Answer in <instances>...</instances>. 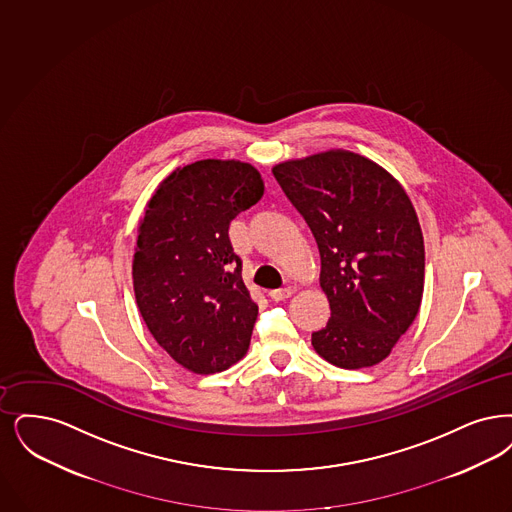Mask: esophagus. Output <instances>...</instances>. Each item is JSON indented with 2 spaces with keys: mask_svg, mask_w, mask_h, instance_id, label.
I'll return each mask as SVG.
<instances>
[{
  "mask_svg": "<svg viewBox=\"0 0 512 512\" xmlns=\"http://www.w3.org/2000/svg\"><path fill=\"white\" fill-rule=\"evenodd\" d=\"M268 295H270V299H272V301L280 303V301H286V299H289V297L293 295V291H291L289 287H280V289H272Z\"/></svg>",
  "mask_w": 512,
  "mask_h": 512,
  "instance_id": "1",
  "label": "esophagus"
}]
</instances>
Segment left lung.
<instances>
[{"instance_id": "1", "label": "left lung", "mask_w": 512, "mask_h": 512, "mask_svg": "<svg viewBox=\"0 0 512 512\" xmlns=\"http://www.w3.org/2000/svg\"><path fill=\"white\" fill-rule=\"evenodd\" d=\"M272 173L320 249L331 318L312 333V347L337 368L379 364L423 297V232L408 194L383 167L347 150L274 165Z\"/></svg>"}]
</instances>
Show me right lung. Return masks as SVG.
Returning <instances> with one entry per match:
<instances>
[{"mask_svg":"<svg viewBox=\"0 0 512 512\" xmlns=\"http://www.w3.org/2000/svg\"><path fill=\"white\" fill-rule=\"evenodd\" d=\"M263 192L253 165L200 160L173 171L146 205L133 257L135 299L158 345L194 373L230 368L249 347L259 307L228 226Z\"/></svg>","mask_w":512,"mask_h":512,"instance_id":"obj_1","label":"right lung"}]
</instances>
